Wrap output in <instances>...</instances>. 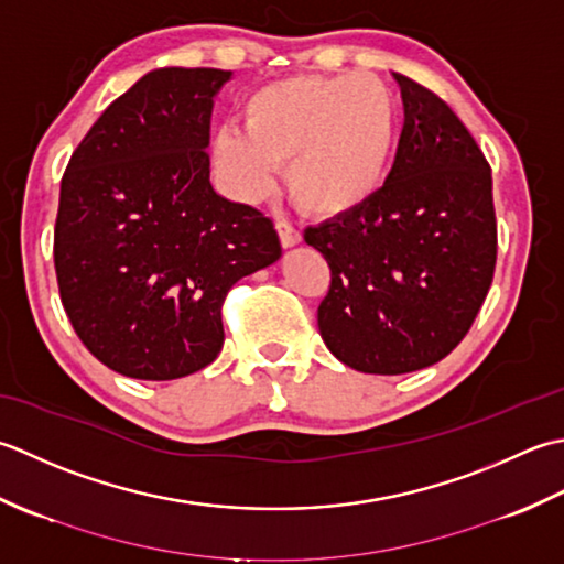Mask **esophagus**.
Wrapping results in <instances>:
<instances>
[{"label":"esophagus","instance_id":"34e87169","mask_svg":"<svg viewBox=\"0 0 564 564\" xmlns=\"http://www.w3.org/2000/svg\"><path fill=\"white\" fill-rule=\"evenodd\" d=\"M274 228H278V234H280V240H282V246L284 248H292V246H296L299 240H302V234H299V228L296 226H292L290 221H280L274 224Z\"/></svg>","mask_w":564,"mask_h":564}]
</instances>
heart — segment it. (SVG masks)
I'll use <instances>...</instances> for the list:
<instances>
[{"mask_svg":"<svg viewBox=\"0 0 564 564\" xmlns=\"http://www.w3.org/2000/svg\"><path fill=\"white\" fill-rule=\"evenodd\" d=\"M243 131L218 129L212 163L236 197L256 202L286 165L304 212L343 216L370 202L392 167L401 107L375 75H299L262 85L240 107Z\"/></svg>","mask_w":564,"mask_h":564,"instance_id":"heart-1","label":"heart"}]
</instances>
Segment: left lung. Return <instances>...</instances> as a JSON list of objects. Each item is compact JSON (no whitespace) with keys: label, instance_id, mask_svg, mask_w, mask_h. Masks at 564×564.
<instances>
[{"label":"left lung","instance_id":"obj_1","mask_svg":"<svg viewBox=\"0 0 564 564\" xmlns=\"http://www.w3.org/2000/svg\"><path fill=\"white\" fill-rule=\"evenodd\" d=\"M394 77L404 129L384 187L360 209L304 231L330 268L321 338L367 375L443 360L475 324L497 265L485 153L435 91Z\"/></svg>","mask_w":564,"mask_h":564}]
</instances>
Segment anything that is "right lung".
Masks as SVG:
<instances>
[{
    "mask_svg": "<svg viewBox=\"0 0 564 564\" xmlns=\"http://www.w3.org/2000/svg\"><path fill=\"white\" fill-rule=\"evenodd\" d=\"M228 70L163 67L111 101L61 182L53 260L85 348L133 379H180L216 360L221 306L282 256L272 218L209 182L212 97Z\"/></svg>",
    "mask_w": 564,
    "mask_h": 564,
    "instance_id": "obj_1",
    "label": "right lung"
}]
</instances>
